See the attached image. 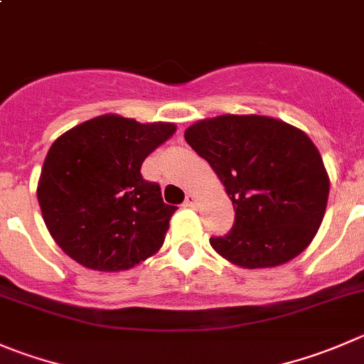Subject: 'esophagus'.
I'll list each match as a JSON object with an SVG mask.
<instances>
[{
    "label": "esophagus",
    "mask_w": 364,
    "mask_h": 364,
    "mask_svg": "<svg viewBox=\"0 0 364 364\" xmlns=\"http://www.w3.org/2000/svg\"><path fill=\"white\" fill-rule=\"evenodd\" d=\"M196 206H197V197L192 196V193H188L185 203H183V208H196Z\"/></svg>",
    "instance_id": "esophagus-1"
}]
</instances>
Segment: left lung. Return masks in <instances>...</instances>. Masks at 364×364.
Segmentation results:
<instances>
[{
  "label": "left lung",
  "instance_id": "8db88e82",
  "mask_svg": "<svg viewBox=\"0 0 364 364\" xmlns=\"http://www.w3.org/2000/svg\"><path fill=\"white\" fill-rule=\"evenodd\" d=\"M235 208L211 247L242 268L277 267L311 243L326 213L329 176L308 135L264 115H220L186 128Z\"/></svg>",
  "mask_w": 364,
  "mask_h": 364
}]
</instances>
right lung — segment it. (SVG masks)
Returning a JSON list of instances; mask_svg holds the SVG:
<instances>
[{
	"mask_svg": "<svg viewBox=\"0 0 364 364\" xmlns=\"http://www.w3.org/2000/svg\"><path fill=\"white\" fill-rule=\"evenodd\" d=\"M174 132L171 122L140 124L108 114L53 142L37 199L67 256L92 270L119 272L160 250L178 208L164 203L160 185L146 181L140 168Z\"/></svg>",
	"mask_w": 364,
	"mask_h": 364,
	"instance_id": "add662e5",
	"label": "right lung"
}]
</instances>
